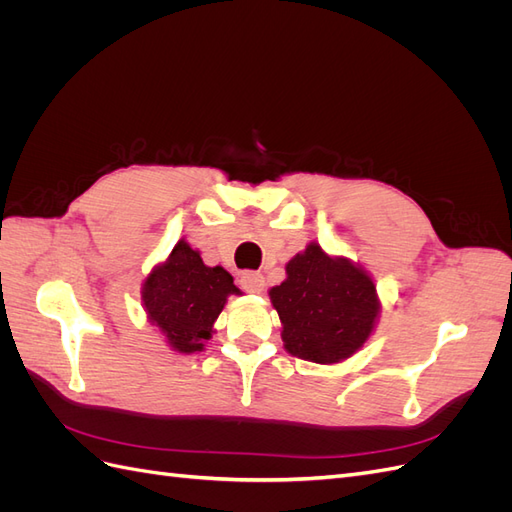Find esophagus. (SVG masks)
<instances>
[{
	"label": "esophagus",
	"instance_id": "34e87169",
	"mask_svg": "<svg viewBox=\"0 0 512 512\" xmlns=\"http://www.w3.org/2000/svg\"><path fill=\"white\" fill-rule=\"evenodd\" d=\"M239 284L245 292L256 294V292L262 290V286H265V277H262V273H256V271H245V273H241Z\"/></svg>",
	"mask_w": 512,
	"mask_h": 512
}]
</instances>
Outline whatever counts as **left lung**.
Wrapping results in <instances>:
<instances>
[{
  "mask_svg": "<svg viewBox=\"0 0 512 512\" xmlns=\"http://www.w3.org/2000/svg\"><path fill=\"white\" fill-rule=\"evenodd\" d=\"M269 299L282 322L286 352L320 365L359 352L374 335L382 307L374 277L316 241L286 262V280L269 290Z\"/></svg>",
  "mask_w": 512,
  "mask_h": 512,
  "instance_id": "obj_1",
  "label": "left lung"
}]
</instances>
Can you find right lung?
<instances>
[{"label": "right lung", "mask_w": 512, "mask_h": 512, "mask_svg": "<svg viewBox=\"0 0 512 512\" xmlns=\"http://www.w3.org/2000/svg\"><path fill=\"white\" fill-rule=\"evenodd\" d=\"M230 294H241L224 267H207L200 252L179 239L162 262L149 271L141 288L147 320L158 327L170 350L203 352L213 337Z\"/></svg>", "instance_id": "1"}]
</instances>
